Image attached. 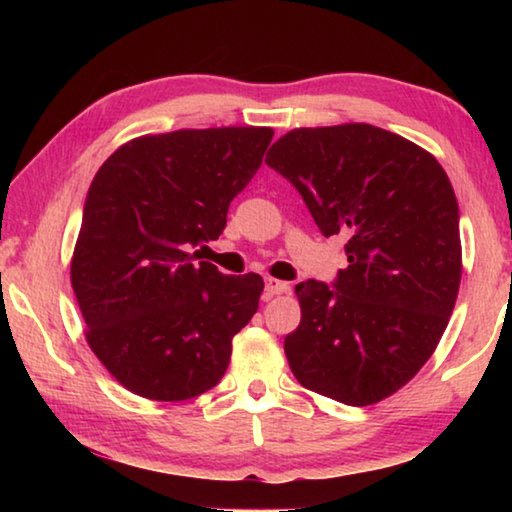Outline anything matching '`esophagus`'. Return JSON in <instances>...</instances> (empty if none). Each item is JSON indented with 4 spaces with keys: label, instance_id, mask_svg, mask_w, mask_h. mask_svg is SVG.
<instances>
[{
    "label": "esophagus",
    "instance_id": "obj_1",
    "mask_svg": "<svg viewBox=\"0 0 512 512\" xmlns=\"http://www.w3.org/2000/svg\"><path fill=\"white\" fill-rule=\"evenodd\" d=\"M291 287L289 282L275 280V277H266V293L268 296H280V293H287Z\"/></svg>",
    "mask_w": 512,
    "mask_h": 512
}]
</instances>
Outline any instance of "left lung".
Returning <instances> with one entry per match:
<instances>
[{"mask_svg":"<svg viewBox=\"0 0 512 512\" xmlns=\"http://www.w3.org/2000/svg\"><path fill=\"white\" fill-rule=\"evenodd\" d=\"M266 164L298 189L325 237L345 239L332 287L296 284L300 325L284 339L309 391L368 406L436 350L461 284L458 203L431 153L370 124L296 128Z\"/></svg>","mask_w":512,"mask_h":512,"instance_id":"left-lung-1","label":"left lung"}]
</instances>
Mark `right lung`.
Returning <instances> with one entry per match:
<instances>
[{
  "label": "right lung",
  "instance_id": "obj_1",
  "mask_svg": "<svg viewBox=\"0 0 512 512\" xmlns=\"http://www.w3.org/2000/svg\"><path fill=\"white\" fill-rule=\"evenodd\" d=\"M271 128L144 135L101 164L83 205L72 289L85 339L128 391L183 402L225 375L232 339L259 307L257 273L196 262L230 201L262 167Z\"/></svg>",
  "mask_w": 512,
  "mask_h": 512
}]
</instances>
